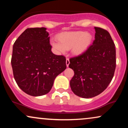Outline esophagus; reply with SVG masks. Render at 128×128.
I'll list each match as a JSON object with an SVG mask.
<instances>
[{
  "instance_id": "34e87169",
  "label": "esophagus",
  "mask_w": 128,
  "mask_h": 128,
  "mask_svg": "<svg viewBox=\"0 0 128 128\" xmlns=\"http://www.w3.org/2000/svg\"><path fill=\"white\" fill-rule=\"evenodd\" d=\"M69 64H70V61H69L68 58H67L66 59V65H67V67H68Z\"/></svg>"
}]
</instances>
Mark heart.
Wrapping results in <instances>:
<instances>
[{
    "mask_svg": "<svg viewBox=\"0 0 128 128\" xmlns=\"http://www.w3.org/2000/svg\"><path fill=\"white\" fill-rule=\"evenodd\" d=\"M92 36L84 31L65 32L58 36L59 42H52V45L59 54H64L72 49L74 55H80L88 49L92 42Z\"/></svg>",
    "mask_w": 128,
    "mask_h": 128,
    "instance_id": "1",
    "label": "heart"
}]
</instances>
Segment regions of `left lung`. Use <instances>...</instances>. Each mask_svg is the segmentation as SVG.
Masks as SVG:
<instances>
[{"label":"left lung","instance_id":"1","mask_svg":"<svg viewBox=\"0 0 128 128\" xmlns=\"http://www.w3.org/2000/svg\"><path fill=\"white\" fill-rule=\"evenodd\" d=\"M95 40L82 55L70 59L68 67L74 71L70 80L72 92L82 98L98 96L111 82L116 66V48L110 33L94 27Z\"/></svg>","mask_w":128,"mask_h":128}]
</instances>
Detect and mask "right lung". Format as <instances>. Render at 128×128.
Here are the masks:
<instances>
[{
  "mask_svg": "<svg viewBox=\"0 0 128 128\" xmlns=\"http://www.w3.org/2000/svg\"><path fill=\"white\" fill-rule=\"evenodd\" d=\"M49 38L46 28H28L13 45L14 78L20 89L30 96L48 93L55 78L67 67L66 57L52 52Z\"/></svg>",
  "mask_w": 128,
  "mask_h": 128,
  "instance_id": "1",
  "label": "right lung"
}]
</instances>
